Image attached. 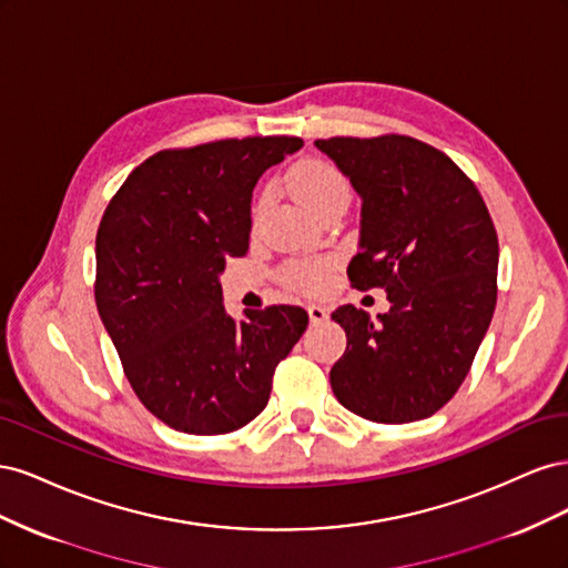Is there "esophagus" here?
Segmentation results:
<instances>
[{"label":"esophagus","instance_id":"1","mask_svg":"<svg viewBox=\"0 0 568 568\" xmlns=\"http://www.w3.org/2000/svg\"><path fill=\"white\" fill-rule=\"evenodd\" d=\"M307 315H311V320L317 324V322H324L326 317H329V313H326V307L320 305V303H311L307 305Z\"/></svg>","mask_w":568,"mask_h":568}]
</instances>
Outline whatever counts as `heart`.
I'll return each mask as SVG.
<instances>
[{
    "label": "heart",
    "mask_w": 568,
    "mask_h": 568,
    "mask_svg": "<svg viewBox=\"0 0 568 568\" xmlns=\"http://www.w3.org/2000/svg\"><path fill=\"white\" fill-rule=\"evenodd\" d=\"M286 184L307 211L322 213L332 203L351 201V182L341 170L322 159H303L291 165ZM332 261L329 257H303V261H291L282 270V280L294 288H322L329 277Z\"/></svg>",
    "instance_id": "heart-1"
}]
</instances>
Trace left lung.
<instances>
[{
	"label": "left lung",
	"instance_id": "left-lung-1",
	"mask_svg": "<svg viewBox=\"0 0 568 568\" xmlns=\"http://www.w3.org/2000/svg\"><path fill=\"white\" fill-rule=\"evenodd\" d=\"M315 146L363 199L351 286L384 288L390 311L332 313L346 353L329 372L338 403L379 424L432 417L484 341L497 301V232L476 184L405 134L332 136Z\"/></svg>",
	"mask_w": 568,
	"mask_h": 568
}]
</instances>
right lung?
<instances>
[{
	"mask_svg": "<svg viewBox=\"0 0 568 568\" xmlns=\"http://www.w3.org/2000/svg\"><path fill=\"white\" fill-rule=\"evenodd\" d=\"M301 136L165 149L136 165L97 230L94 301L136 398L182 434L217 436L265 409L307 326L298 305H222L225 257L246 255L253 186Z\"/></svg>",
	"mask_w": 568,
	"mask_h": 568,
	"instance_id": "1",
	"label": "right lung"
}]
</instances>
